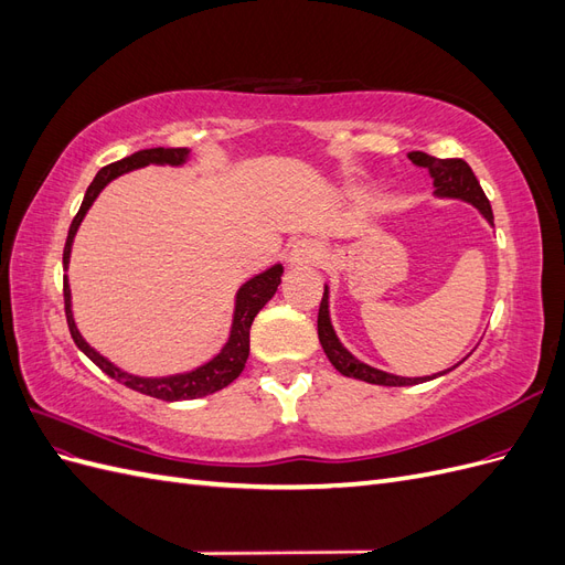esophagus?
I'll list each match as a JSON object with an SVG mask.
<instances>
[{
	"label": "esophagus",
	"instance_id": "1",
	"mask_svg": "<svg viewBox=\"0 0 565 565\" xmlns=\"http://www.w3.org/2000/svg\"><path fill=\"white\" fill-rule=\"evenodd\" d=\"M324 259V249H322V245L320 243H316V241H297L295 245H292V249H289V256H287V262H289V266H309V264H320Z\"/></svg>",
	"mask_w": 565,
	"mask_h": 565
}]
</instances>
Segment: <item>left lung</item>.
Returning <instances> with one entry per match:
<instances>
[{"label":"left lung","instance_id":"obj_1","mask_svg":"<svg viewBox=\"0 0 565 565\" xmlns=\"http://www.w3.org/2000/svg\"><path fill=\"white\" fill-rule=\"evenodd\" d=\"M415 164L424 167L429 177L434 179V195L436 198H450V200H461L469 202L473 207L481 212V216L488 221V224L494 228V218H492V207L483 193L481 183L473 177L471 167L465 160H438L426 156V152H409L407 156ZM318 339L322 344L324 355L330 358V363L334 365L337 372L344 374V377L351 380H361L367 384H380V386H413V384H422V382H431L436 377H443L450 370H455L457 365L436 372V374H426V377H401V374H391L384 370L372 367L358 358L341 344L334 328H332V318H330V285H324L322 292V301H320V311H318Z\"/></svg>","mask_w":565,"mask_h":565}]
</instances>
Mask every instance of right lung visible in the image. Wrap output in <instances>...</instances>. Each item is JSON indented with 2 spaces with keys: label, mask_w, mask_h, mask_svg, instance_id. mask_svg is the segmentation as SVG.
I'll use <instances>...</instances> for the list:
<instances>
[{
  "label": "right lung",
  "mask_w": 565,
  "mask_h": 565,
  "mask_svg": "<svg viewBox=\"0 0 565 565\" xmlns=\"http://www.w3.org/2000/svg\"><path fill=\"white\" fill-rule=\"evenodd\" d=\"M188 160H191V150L188 148H148V150H139L125 160H117V162L100 169V172L94 177L92 185L87 188V193H84L82 207H79L77 216L73 218L71 231H67V241H65V249H63L65 318H67V328H71V334H73V341L77 344V349L115 382L125 384L139 393H146V396L169 401V403L210 396V393H216L224 386H228L233 380L241 377V372L245 370L247 355H249V328H252L256 313H259L270 301V297L278 292V285H280L282 270H285L282 264H273L270 268L256 273V276H252L247 282L241 285V289H237L228 339H226V344L221 347V351L212 358V361L202 363L195 370H188V372L164 374V377H143V374L127 372L122 367H117L113 361H108L106 355H100L94 347H89V341L79 334L77 324H75L71 282H67V266H71V252H73V243H75V235L79 231V224L84 221V216H87L89 207L96 202L100 191H104L110 181H115L117 177H122L127 172H134V169L148 167V164L183 167Z\"/></svg>",
  "instance_id": "right-lung-1"
}]
</instances>
